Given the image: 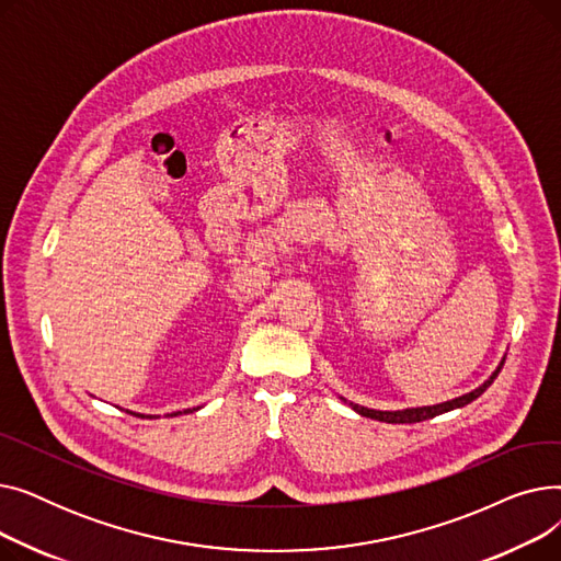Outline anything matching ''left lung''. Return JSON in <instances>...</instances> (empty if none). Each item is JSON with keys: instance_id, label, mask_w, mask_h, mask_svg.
<instances>
[{"instance_id": "8db88e82", "label": "left lung", "mask_w": 561, "mask_h": 561, "mask_svg": "<svg viewBox=\"0 0 561 561\" xmlns=\"http://www.w3.org/2000/svg\"><path fill=\"white\" fill-rule=\"evenodd\" d=\"M505 364V357L503 362L497 364V368L489 375V379H484L482 385L473 391H468L459 398H453V400H446V402H438V404H427V407H407V409H396V411H381V409H370V407H364V404H355V402H347L345 398H341L343 402H347L352 409L357 411L359 416H366V419H373V421H381V423H393V425H400V423H421V421H427V419H434V416H440L446 414V411H453V409H461L466 407L468 402L478 400L491 385L493 379L497 377L500 368H503Z\"/></svg>"}]
</instances>
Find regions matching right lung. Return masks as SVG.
Segmentation results:
<instances>
[{"label": "right lung", "instance_id": "obj_1", "mask_svg": "<svg viewBox=\"0 0 561 561\" xmlns=\"http://www.w3.org/2000/svg\"><path fill=\"white\" fill-rule=\"evenodd\" d=\"M199 409V407H197ZM195 407L193 409H184V411H172V414H168V416H180V414H191V411H197ZM129 414H134V416H138V419H159V416H152V414H136V411H129Z\"/></svg>", "mask_w": 561, "mask_h": 561}]
</instances>
